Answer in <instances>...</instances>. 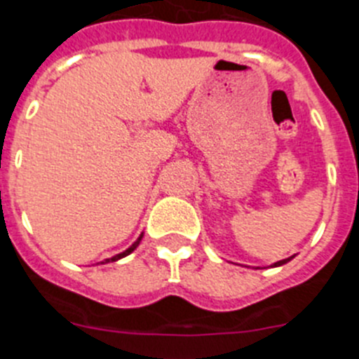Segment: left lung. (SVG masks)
I'll list each match as a JSON object with an SVG mask.
<instances>
[{
  "mask_svg": "<svg viewBox=\"0 0 359 359\" xmlns=\"http://www.w3.org/2000/svg\"><path fill=\"white\" fill-rule=\"evenodd\" d=\"M293 257H295V256H292V257H286V259H280V261H277V263H273L272 266H283V264H286V263H288V261H292Z\"/></svg>",
  "mask_w": 359,
  "mask_h": 359,
  "instance_id": "8db88e82",
  "label": "left lung"
}]
</instances>
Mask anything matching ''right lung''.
I'll list each match as a JSON object with an SVG mask.
<instances>
[{
    "label": "right lung",
    "mask_w": 359,
    "mask_h": 359,
    "mask_svg": "<svg viewBox=\"0 0 359 359\" xmlns=\"http://www.w3.org/2000/svg\"><path fill=\"white\" fill-rule=\"evenodd\" d=\"M143 234L144 232H141L140 234V238H137V240L134 241V243L130 245V247L127 248V250H123V252H119V254H116V256H112V257H109V259H105V261H102V264H105V263H114V261H118V259H121V257H125V256H128V254H132V252L135 250V248L140 247V243H141V240H143Z\"/></svg>",
    "instance_id": "obj_1"
}]
</instances>
